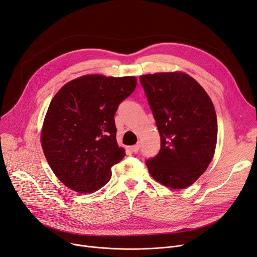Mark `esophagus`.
<instances>
[{"mask_svg":"<svg viewBox=\"0 0 257 257\" xmlns=\"http://www.w3.org/2000/svg\"><path fill=\"white\" fill-rule=\"evenodd\" d=\"M140 148H141V145H140V144H137V145H134V146H131V147H129V150L131 151V153H134V154H137V153H139V150H140Z\"/></svg>","mask_w":257,"mask_h":257,"instance_id":"1","label":"esophagus"}]
</instances>
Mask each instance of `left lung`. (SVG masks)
Masks as SVG:
<instances>
[{"label": "left lung", "mask_w": 257, "mask_h": 257, "mask_svg": "<svg viewBox=\"0 0 257 257\" xmlns=\"http://www.w3.org/2000/svg\"><path fill=\"white\" fill-rule=\"evenodd\" d=\"M161 137L148 172L174 189L192 185L207 168L217 143V116L204 89L182 72L140 76Z\"/></svg>", "instance_id": "left-lung-1"}]
</instances>
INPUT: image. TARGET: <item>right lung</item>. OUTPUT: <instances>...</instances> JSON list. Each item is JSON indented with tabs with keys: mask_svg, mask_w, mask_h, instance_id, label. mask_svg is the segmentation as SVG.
Here are the masks:
<instances>
[{
	"mask_svg": "<svg viewBox=\"0 0 257 257\" xmlns=\"http://www.w3.org/2000/svg\"><path fill=\"white\" fill-rule=\"evenodd\" d=\"M136 87L134 76L85 75L57 92L44 118L41 145L65 186L88 194L109 182L111 167L125 157L116 142L114 115Z\"/></svg>",
	"mask_w": 257,
	"mask_h": 257,
	"instance_id": "right-lung-1",
	"label": "right lung"
}]
</instances>
